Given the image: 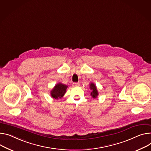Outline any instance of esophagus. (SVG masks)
Here are the masks:
<instances>
[{
	"mask_svg": "<svg viewBox=\"0 0 151 151\" xmlns=\"http://www.w3.org/2000/svg\"><path fill=\"white\" fill-rule=\"evenodd\" d=\"M79 85L78 83H73V86H78Z\"/></svg>",
	"mask_w": 151,
	"mask_h": 151,
	"instance_id": "34e87169",
	"label": "esophagus"
}]
</instances>
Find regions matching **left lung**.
Wrapping results in <instances>:
<instances>
[{
  "label": "left lung",
  "mask_w": 151,
  "mask_h": 151,
  "mask_svg": "<svg viewBox=\"0 0 151 151\" xmlns=\"http://www.w3.org/2000/svg\"><path fill=\"white\" fill-rule=\"evenodd\" d=\"M89 88L90 89L92 90V91L91 92V96L93 97L94 99L96 98L98 95H99V93H98V91H97V88H96V86L95 85V84H94L93 83H91L90 85H89Z\"/></svg>",
  "instance_id": "1"
}]
</instances>
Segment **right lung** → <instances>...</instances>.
I'll list each match as a JSON object with an SVG mask.
<instances>
[{"label": "right lung", "mask_w": 151, "mask_h": 151, "mask_svg": "<svg viewBox=\"0 0 151 151\" xmlns=\"http://www.w3.org/2000/svg\"><path fill=\"white\" fill-rule=\"evenodd\" d=\"M67 88L68 86L64 84L57 83L51 91V97L55 99H61L66 93Z\"/></svg>", "instance_id": "add662e5"}]
</instances>
